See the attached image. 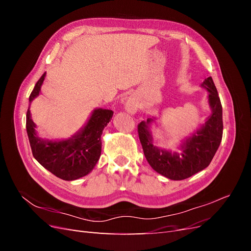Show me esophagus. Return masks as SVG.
Returning <instances> with one entry per match:
<instances>
[{"instance_id": "34e87169", "label": "esophagus", "mask_w": 251, "mask_h": 251, "mask_svg": "<svg viewBox=\"0 0 251 251\" xmlns=\"http://www.w3.org/2000/svg\"><path fill=\"white\" fill-rule=\"evenodd\" d=\"M126 109L127 112L134 113L136 111V104H135V102L132 101V100H128L126 102Z\"/></svg>"}]
</instances>
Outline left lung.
Returning <instances> with one entry per match:
<instances>
[{"label":"left lung","instance_id":"obj_1","mask_svg":"<svg viewBox=\"0 0 251 251\" xmlns=\"http://www.w3.org/2000/svg\"><path fill=\"white\" fill-rule=\"evenodd\" d=\"M202 86L209 92L211 115L193 137L186 139L182 146V154H172L153 146L148 126L153 119L149 118L147 123L141 121L138 125V136L148 162L153 170L169 179L183 180L207 168L221 143L223 135L221 100L211 77L205 79Z\"/></svg>","mask_w":251,"mask_h":251}]
</instances>
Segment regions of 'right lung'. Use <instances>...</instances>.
<instances>
[{
  "label": "right lung",
  "mask_w": 251,
  "mask_h": 251,
  "mask_svg": "<svg viewBox=\"0 0 251 251\" xmlns=\"http://www.w3.org/2000/svg\"><path fill=\"white\" fill-rule=\"evenodd\" d=\"M45 72L29 96L31 102L40 94ZM113 116V111L96 109L82 131L63 141H48L37 137L35 125L28 109L26 130L33 157L56 177L71 181L86 176L94 169L101 153V134Z\"/></svg>",
  "instance_id": "1"
}]
</instances>
